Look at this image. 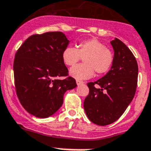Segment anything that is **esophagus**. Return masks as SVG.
<instances>
[{"instance_id":"1","label":"esophagus","mask_w":151,"mask_h":151,"mask_svg":"<svg viewBox=\"0 0 151 151\" xmlns=\"http://www.w3.org/2000/svg\"><path fill=\"white\" fill-rule=\"evenodd\" d=\"M76 84L78 85V86H80V85L84 84V82H82V81L80 80H76Z\"/></svg>"}]
</instances>
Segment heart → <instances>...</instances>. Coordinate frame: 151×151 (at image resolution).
Listing matches in <instances>:
<instances>
[{"mask_svg": "<svg viewBox=\"0 0 151 151\" xmlns=\"http://www.w3.org/2000/svg\"><path fill=\"white\" fill-rule=\"evenodd\" d=\"M63 63L68 66L75 65L83 58L84 63L75 65L69 70L73 78L83 80L93 76L94 73L103 74L107 73L114 62V54L106 48L103 42L97 39L82 40L77 44L76 49L67 46L62 53Z\"/></svg>", "mask_w": 151, "mask_h": 151, "instance_id": "heart-1", "label": "heart"}]
</instances>
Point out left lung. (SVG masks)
Masks as SVG:
<instances>
[{
    "instance_id": "8db88e82",
    "label": "left lung",
    "mask_w": 151,
    "mask_h": 151,
    "mask_svg": "<svg viewBox=\"0 0 151 151\" xmlns=\"http://www.w3.org/2000/svg\"><path fill=\"white\" fill-rule=\"evenodd\" d=\"M111 44L114 52L111 69L99 80L88 82L89 93L84 101L88 119L100 126L110 124L123 114L134 99L137 85L138 66L134 54L118 39Z\"/></svg>"
}]
</instances>
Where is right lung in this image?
Segmentation results:
<instances>
[{
    "label": "right lung",
    "instance_id": "right-lung-1",
    "mask_svg": "<svg viewBox=\"0 0 151 151\" xmlns=\"http://www.w3.org/2000/svg\"><path fill=\"white\" fill-rule=\"evenodd\" d=\"M69 40L62 32H47L28 37L15 54L14 83L20 104L40 118L56 113L67 90L77 86L68 76L62 53Z\"/></svg>",
    "mask_w": 151,
    "mask_h": 151
}]
</instances>
